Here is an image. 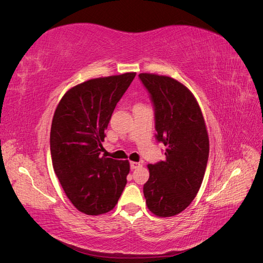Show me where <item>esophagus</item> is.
Returning a JSON list of instances; mask_svg holds the SVG:
<instances>
[{"label": "esophagus", "mask_w": 263, "mask_h": 263, "mask_svg": "<svg viewBox=\"0 0 263 263\" xmlns=\"http://www.w3.org/2000/svg\"><path fill=\"white\" fill-rule=\"evenodd\" d=\"M139 166H141V163H139V162H135V161H132L130 162V169H138Z\"/></svg>", "instance_id": "34e87169"}]
</instances>
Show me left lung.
Returning <instances> with one entry per match:
<instances>
[{"mask_svg": "<svg viewBox=\"0 0 263 263\" xmlns=\"http://www.w3.org/2000/svg\"><path fill=\"white\" fill-rule=\"evenodd\" d=\"M155 108L156 139L165 146V160L148 164L146 204L159 217L184 211L201 187L210 141L204 117L185 85L165 76L140 73Z\"/></svg>", "mask_w": 263, "mask_h": 263, "instance_id": "1", "label": "left lung"}]
</instances>
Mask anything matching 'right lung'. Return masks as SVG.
Here are the masks:
<instances>
[{
  "label": "right lung",
  "mask_w": 263,
  "mask_h": 263,
  "mask_svg": "<svg viewBox=\"0 0 263 263\" xmlns=\"http://www.w3.org/2000/svg\"><path fill=\"white\" fill-rule=\"evenodd\" d=\"M135 72L91 79L70 89L55 108L50 153L55 176L76 209L100 215L115 208L129 173L128 160L101 156L114 108Z\"/></svg>",
  "instance_id": "right-lung-1"
}]
</instances>
